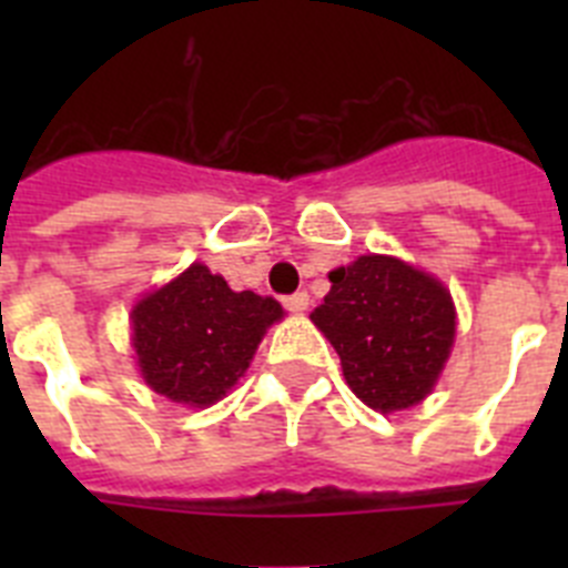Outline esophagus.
<instances>
[{
  "instance_id": "1",
  "label": "esophagus",
  "mask_w": 568,
  "mask_h": 568,
  "mask_svg": "<svg viewBox=\"0 0 568 568\" xmlns=\"http://www.w3.org/2000/svg\"><path fill=\"white\" fill-rule=\"evenodd\" d=\"M307 304H310V295L304 293V290H298V293H293L284 298V307H287L290 313H304V310H307Z\"/></svg>"
}]
</instances>
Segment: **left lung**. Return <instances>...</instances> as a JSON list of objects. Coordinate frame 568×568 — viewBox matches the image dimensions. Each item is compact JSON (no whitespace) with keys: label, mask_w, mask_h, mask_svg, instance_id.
<instances>
[{"label":"left lung","mask_w":568,"mask_h":568,"mask_svg":"<svg viewBox=\"0 0 568 568\" xmlns=\"http://www.w3.org/2000/svg\"><path fill=\"white\" fill-rule=\"evenodd\" d=\"M329 281L310 318L335 346L349 389L378 413L426 398L455 338L444 284L386 255H361Z\"/></svg>","instance_id":"1"}]
</instances>
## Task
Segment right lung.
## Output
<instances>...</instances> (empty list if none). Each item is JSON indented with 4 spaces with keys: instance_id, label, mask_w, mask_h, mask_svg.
Returning <instances> with one entry per match:
<instances>
[{
    "instance_id": "obj_1",
    "label": "right lung",
    "mask_w": 568,
    "mask_h": 568,
    "mask_svg": "<svg viewBox=\"0 0 568 568\" xmlns=\"http://www.w3.org/2000/svg\"><path fill=\"white\" fill-rule=\"evenodd\" d=\"M281 304L250 290L233 293L204 264L184 270L133 310V346L142 375L175 404L207 406L250 366Z\"/></svg>"
}]
</instances>
